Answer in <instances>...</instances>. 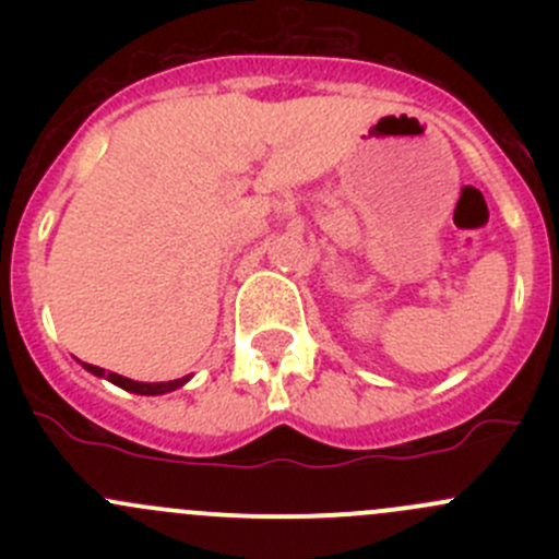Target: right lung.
<instances>
[{
	"instance_id": "1",
	"label": "right lung",
	"mask_w": 559,
	"mask_h": 559,
	"mask_svg": "<svg viewBox=\"0 0 559 559\" xmlns=\"http://www.w3.org/2000/svg\"><path fill=\"white\" fill-rule=\"evenodd\" d=\"M81 365L88 370V373L99 376V379H107L110 384L127 389V392H134V394H167V392H175V389H180L191 379V376H183V379H175V381H154V384H145V381H132L127 379V376L110 373V370L97 368V365H88V362H81Z\"/></svg>"
}]
</instances>
